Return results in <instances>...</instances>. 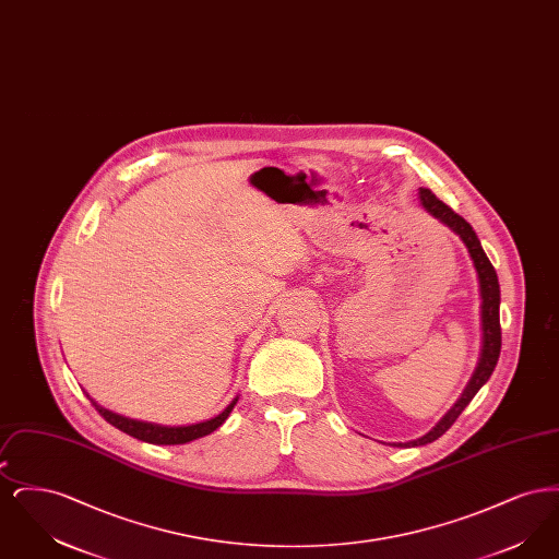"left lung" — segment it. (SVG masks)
<instances>
[{"mask_svg":"<svg viewBox=\"0 0 559 559\" xmlns=\"http://www.w3.org/2000/svg\"><path fill=\"white\" fill-rule=\"evenodd\" d=\"M419 199H421V205L429 215H433L436 219L447 224L454 235L461 237V240L467 247V251H469V255H472V260H474V266L478 272L479 295H481V352H479L476 371L472 374L467 388L463 390L461 399L454 402L451 411L436 426L431 427L426 436H421L417 440H411V442H399L394 447H424V444L438 440L456 421V417L465 411V406L478 394L479 388L490 379V374L497 367L499 354H501V320H499L501 289H499V278H497V272L490 264V260L486 258L474 228L459 213L452 212L447 203H442L429 188L419 190Z\"/></svg>","mask_w":559,"mask_h":559,"instance_id":"obj_1","label":"left lung"}]
</instances>
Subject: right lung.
Wrapping results in <instances>:
<instances>
[{
	"mask_svg": "<svg viewBox=\"0 0 559 559\" xmlns=\"http://www.w3.org/2000/svg\"><path fill=\"white\" fill-rule=\"evenodd\" d=\"M237 400H239V396L233 400L219 415H215V417L207 419V421L192 424V426L174 427L148 424V421H138V419H130V417L117 415V413H112V411H107L105 406L96 404L94 400H92V404L96 406V411L107 419L110 426L121 429L123 433L133 436V438L142 440V442H151V444H187V442H192V440H197V438H203V436L212 433L217 427L222 426V424L228 419V415L233 413Z\"/></svg>",
	"mask_w": 559,
	"mask_h": 559,
	"instance_id": "1",
	"label": "right lung"
}]
</instances>
